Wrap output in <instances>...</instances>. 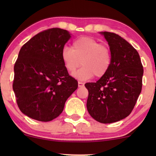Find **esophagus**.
Returning a JSON list of instances; mask_svg holds the SVG:
<instances>
[{"mask_svg": "<svg viewBox=\"0 0 156 156\" xmlns=\"http://www.w3.org/2000/svg\"><path fill=\"white\" fill-rule=\"evenodd\" d=\"M84 86V83L83 82H80V81H78V87H82Z\"/></svg>", "mask_w": 156, "mask_h": 156, "instance_id": "obj_1", "label": "esophagus"}]
</instances>
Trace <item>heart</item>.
<instances>
[{
	"mask_svg": "<svg viewBox=\"0 0 156 156\" xmlns=\"http://www.w3.org/2000/svg\"><path fill=\"white\" fill-rule=\"evenodd\" d=\"M61 58L67 72L73 74L80 67H83L74 76L86 80L95 76L101 78L108 73L112 64V55L107 44L89 37H80L75 39L72 48L64 47Z\"/></svg>",
	"mask_w": 156,
	"mask_h": 156,
	"instance_id": "heart-1",
	"label": "heart"
}]
</instances>
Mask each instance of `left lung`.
Listing matches in <instances>:
<instances>
[{"mask_svg":"<svg viewBox=\"0 0 156 156\" xmlns=\"http://www.w3.org/2000/svg\"><path fill=\"white\" fill-rule=\"evenodd\" d=\"M101 34L112 51V64L104 76L85 87L88 112L105 124L121 120L133 111L141 91L144 69L137 51L125 39L112 32Z\"/></svg>","mask_w":156,"mask_h":156,"instance_id":"8db88e82","label":"left lung"}]
</instances>
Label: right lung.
<instances>
[{
    "mask_svg": "<svg viewBox=\"0 0 156 156\" xmlns=\"http://www.w3.org/2000/svg\"><path fill=\"white\" fill-rule=\"evenodd\" d=\"M69 38L66 30L49 28L32 37L19 52L12 87L20 110L31 119L49 122L58 117L78 88L61 58Z\"/></svg>",
    "mask_w": 156,
    "mask_h": 156,
    "instance_id": "add662e5",
    "label": "right lung"
}]
</instances>
